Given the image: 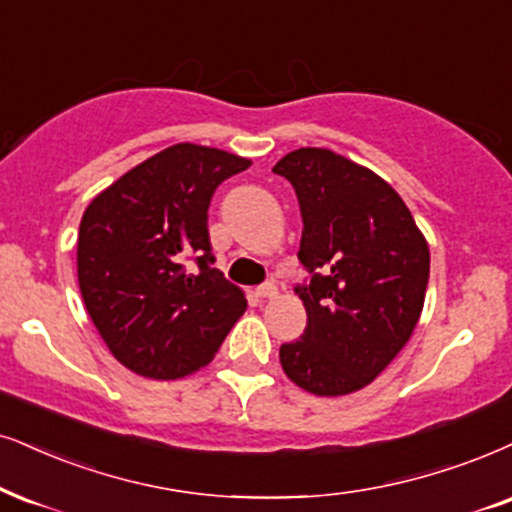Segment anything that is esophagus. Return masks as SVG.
<instances>
[{"mask_svg":"<svg viewBox=\"0 0 512 512\" xmlns=\"http://www.w3.org/2000/svg\"><path fill=\"white\" fill-rule=\"evenodd\" d=\"M257 295H260L262 300H274V297L278 295V288L274 286V283H262V286L257 288Z\"/></svg>","mask_w":512,"mask_h":512,"instance_id":"1","label":"esophagus"}]
</instances>
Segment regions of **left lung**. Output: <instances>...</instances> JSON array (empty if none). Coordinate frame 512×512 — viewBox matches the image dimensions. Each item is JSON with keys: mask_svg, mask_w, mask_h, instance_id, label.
<instances>
[{"mask_svg": "<svg viewBox=\"0 0 512 512\" xmlns=\"http://www.w3.org/2000/svg\"><path fill=\"white\" fill-rule=\"evenodd\" d=\"M302 215L297 283L307 309L300 338L278 349L302 390L340 397L366 387L397 357L420 319L430 250L399 193L328 148H297L274 165Z\"/></svg>", "mask_w": 512, "mask_h": 512, "instance_id": "8db88e82", "label": "left lung"}]
</instances>
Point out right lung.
<instances>
[{"instance_id":"add662e5","label":"right lung","mask_w":512,"mask_h":512,"mask_svg":"<svg viewBox=\"0 0 512 512\" xmlns=\"http://www.w3.org/2000/svg\"><path fill=\"white\" fill-rule=\"evenodd\" d=\"M250 160L177 144L99 193L77 236V278L96 331L129 371L184 378L210 364L248 309L215 264L208 208ZM191 259L198 272L185 269Z\"/></svg>"}]
</instances>
